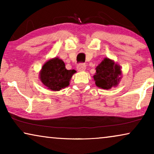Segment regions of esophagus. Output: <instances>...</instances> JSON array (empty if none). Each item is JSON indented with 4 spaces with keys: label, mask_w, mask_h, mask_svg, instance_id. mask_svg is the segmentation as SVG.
Returning a JSON list of instances; mask_svg holds the SVG:
<instances>
[{
    "label": "esophagus",
    "mask_w": 154,
    "mask_h": 154,
    "mask_svg": "<svg viewBox=\"0 0 154 154\" xmlns=\"http://www.w3.org/2000/svg\"><path fill=\"white\" fill-rule=\"evenodd\" d=\"M85 68H86V65L85 64H83V63H80V64H78L77 66V69L79 71H84L85 69Z\"/></svg>",
    "instance_id": "34e87169"
}]
</instances>
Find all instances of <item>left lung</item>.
<instances>
[{"mask_svg": "<svg viewBox=\"0 0 154 154\" xmlns=\"http://www.w3.org/2000/svg\"><path fill=\"white\" fill-rule=\"evenodd\" d=\"M121 74L120 66L115 64L113 61L105 58L97 66L96 73L93 78L97 87L108 90L118 85Z\"/></svg>", "mask_w": 154, "mask_h": 154, "instance_id": "left-lung-1", "label": "left lung"}]
</instances>
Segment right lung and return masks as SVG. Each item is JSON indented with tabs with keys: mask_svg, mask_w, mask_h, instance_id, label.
I'll return each mask as SVG.
<instances>
[{
	"mask_svg": "<svg viewBox=\"0 0 154 154\" xmlns=\"http://www.w3.org/2000/svg\"><path fill=\"white\" fill-rule=\"evenodd\" d=\"M74 73V69L67 70L62 60L54 58L43 65L40 79L48 89L59 91L69 85V81Z\"/></svg>",
	"mask_w": 154,
	"mask_h": 154,
	"instance_id": "add662e5",
	"label": "right lung"
}]
</instances>
